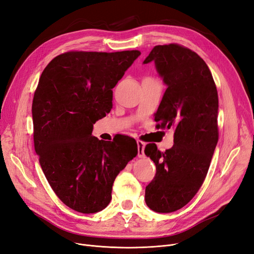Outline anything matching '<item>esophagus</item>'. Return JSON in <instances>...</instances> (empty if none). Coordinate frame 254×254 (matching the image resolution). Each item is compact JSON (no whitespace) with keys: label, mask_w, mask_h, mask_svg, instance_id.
<instances>
[{"label":"esophagus","mask_w":254,"mask_h":254,"mask_svg":"<svg viewBox=\"0 0 254 254\" xmlns=\"http://www.w3.org/2000/svg\"><path fill=\"white\" fill-rule=\"evenodd\" d=\"M137 146H138V157L139 158H144V148H145V143L140 140L137 141Z\"/></svg>","instance_id":"34e87169"}]
</instances>
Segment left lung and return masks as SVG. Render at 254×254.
Wrapping results in <instances>:
<instances>
[{"mask_svg": "<svg viewBox=\"0 0 254 254\" xmlns=\"http://www.w3.org/2000/svg\"><path fill=\"white\" fill-rule=\"evenodd\" d=\"M150 62L167 86L154 120L158 127H173L174 140L165 152L145 146L157 168L145 202L157 213H172L192 199L208 171L218 142V92L206 63L189 49L157 46L143 64Z\"/></svg>", "mask_w": 254, "mask_h": 254, "instance_id": "1", "label": "left lung"}]
</instances>
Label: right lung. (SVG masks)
I'll list each match as a JSON object with an SVG mask.
<instances>
[{"label": "right lung", "mask_w": 254, "mask_h": 254, "mask_svg": "<svg viewBox=\"0 0 254 254\" xmlns=\"http://www.w3.org/2000/svg\"><path fill=\"white\" fill-rule=\"evenodd\" d=\"M140 55L68 52L40 75L32 105L35 151L54 192L79 213H97L110 203L116 176L138 153L133 138L105 142L92 130L111 111L112 89Z\"/></svg>", "instance_id": "add662e5"}]
</instances>
